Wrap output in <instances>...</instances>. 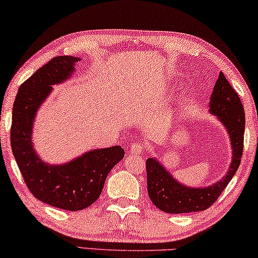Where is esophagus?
Instances as JSON below:
<instances>
[{
    "label": "esophagus",
    "mask_w": 258,
    "mask_h": 258,
    "mask_svg": "<svg viewBox=\"0 0 258 258\" xmlns=\"http://www.w3.org/2000/svg\"><path fill=\"white\" fill-rule=\"evenodd\" d=\"M144 148H146V146H144L143 143L135 142V143L132 144V147H130L129 153L130 154H135V155H142L143 151H144Z\"/></svg>",
    "instance_id": "obj_1"
}]
</instances>
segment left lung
Wrapping results in <instances>:
<instances>
[{"instance_id": "obj_1", "label": "left lung", "mask_w": 258, "mask_h": 258, "mask_svg": "<svg viewBox=\"0 0 258 258\" xmlns=\"http://www.w3.org/2000/svg\"><path fill=\"white\" fill-rule=\"evenodd\" d=\"M209 111L218 116L230 135L232 162L228 174L216 184L207 188H190L176 181L157 160L148 158V194L151 202L164 213L184 214L208 209L216 202L241 164L245 126L244 109L238 94L222 72L210 96Z\"/></svg>"}]
</instances>
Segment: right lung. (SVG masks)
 I'll use <instances>...</instances> for the list:
<instances>
[{
    "label": "right lung",
    "instance_id": "add662e5",
    "mask_svg": "<svg viewBox=\"0 0 258 258\" xmlns=\"http://www.w3.org/2000/svg\"><path fill=\"white\" fill-rule=\"evenodd\" d=\"M80 58L57 56L51 58L21 84L13 105L10 146L29 191L49 206L77 211L89 207L101 195L109 171L124 156L115 146L86 153L62 165L45 164L31 143L35 114L51 91V86L72 75Z\"/></svg>",
    "mask_w": 258,
    "mask_h": 258
}]
</instances>
